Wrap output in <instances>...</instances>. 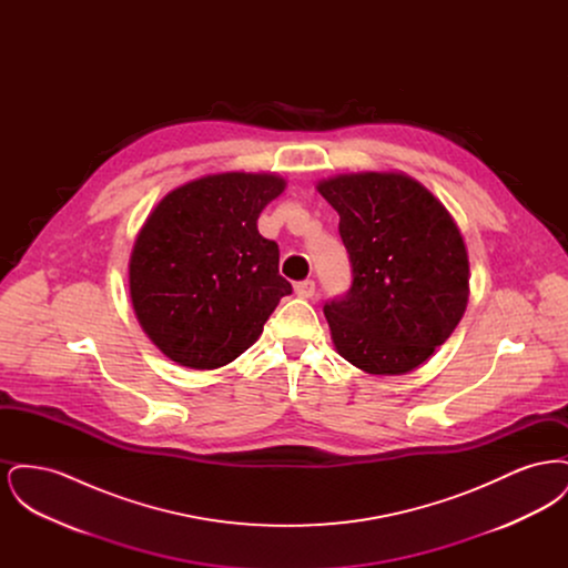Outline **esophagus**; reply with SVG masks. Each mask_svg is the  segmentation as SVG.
Here are the masks:
<instances>
[{
	"mask_svg": "<svg viewBox=\"0 0 568 568\" xmlns=\"http://www.w3.org/2000/svg\"><path fill=\"white\" fill-rule=\"evenodd\" d=\"M296 294L300 297H313L315 296V281L313 278H306V281H300L294 285Z\"/></svg>",
	"mask_w": 568,
	"mask_h": 568,
	"instance_id": "obj_1",
	"label": "esophagus"
}]
</instances>
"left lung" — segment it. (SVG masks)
I'll list each match as a JSON object with an SVG mask.
<instances>
[{"label":"left lung","instance_id":"1","mask_svg":"<svg viewBox=\"0 0 568 568\" xmlns=\"http://www.w3.org/2000/svg\"><path fill=\"white\" fill-rule=\"evenodd\" d=\"M317 191L341 216L352 287L324 304L332 341L368 375H405L459 324L468 302V255L447 209L415 179L357 172Z\"/></svg>","mask_w":568,"mask_h":568}]
</instances>
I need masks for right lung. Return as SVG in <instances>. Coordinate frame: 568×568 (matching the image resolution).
Wrapping results in <instances>:
<instances>
[{
    "label": "right lung",
    "mask_w": 568,
    "mask_h": 568,
    "mask_svg": "<svg viewBox=\"0 0 568 568\" xmlns=\"http://www.w3.org/2000/svg\"><path fill=\"white\" fill-rule=\"evenodd\" d=\"M285 190L276 174L223 172L170 191L130 257V296L146 336L172 362L213 371L262 334L278 300V244L260 213Z\"/></svg>",
    "instance_id": "right-lung-1"
}]
</instances>
